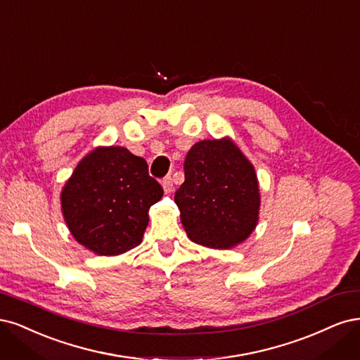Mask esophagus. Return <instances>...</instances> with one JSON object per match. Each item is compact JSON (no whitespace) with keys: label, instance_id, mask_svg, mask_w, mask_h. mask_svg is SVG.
Returning a JSON list of instances; mask_svg holds the SVG:
<instances>
[{"label":"esophagus","instance_id":"1","mask_svg":"<svg viewBox=\"0 0 360 360\" xmlns=\"http://www.w3.org/2000/svg\"><path fill=\"white\" fill-rule=\"evenodd\" d=\"M161 185H163L165 191L169 194L173 191V181H172V176H166L163 181H161Z\"/></svg>","mask_w":360,"mask_h":360}]
</instances>
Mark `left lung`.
I'll return each instance as SVG.
<instances>
[{
  "label": "left lung",
  "mask_w": 360,
  "mask_h": 360,
  "mask_svg": "<svg viewBox=\"0 0 360 360\" xmlns=\"http://www.w3.org/2000/svg\"><path fill=\"white\" fill-rule=\"evenodd\" d=\"M185 181L175 193L188 238L214 250L247 240L259 223L257 173L231 139H206L184 161Z\"/></svg>",
  "instance_id": "1"
}]
</instances>
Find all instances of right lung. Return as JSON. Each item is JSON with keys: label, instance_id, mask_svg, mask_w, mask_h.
Here are the masks:
<instances>
[{"label": "right lung", "instance_id": "right-lung-1", "mask_svg": "<svg viewBox=\"0 0 360 360\" xmlns=\"http://www.w3.org/2000/svg\"><path fill=\"white\" fill-rule=\"evenodd\" d=\"M163 197L142 157L124 146H97L79 161L61 190L72 236L98 256H120L142 242L149 207Z\"/></svg>", "mask_w": 360, "mask_h": 360}]
</instances>
